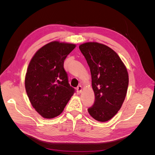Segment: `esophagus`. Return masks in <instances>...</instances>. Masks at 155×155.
Segmentation results:
<instances>
[{
	"label": "esophagus",
	"instance_id": "1",
	"mask_svg": "<svg viewBox=\"0 0 155 155\" xmlns=\"http://www.w3.org/2000/svg\"><path fill=\"white\" fill-rule=\"evenodd\" d=\"M77 90V93L78 94H79L81 92V91H82V87L81 86H78L76 88Z\"/></svg>",
	"mask_w": 155,
	"mask_h": 155
}]
</instances>
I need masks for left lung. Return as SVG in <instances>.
<instances>
[{"mask_svg": "<svg viewBox=\"0 0 155 155\" xmlns=\"http://www.w3.org/2000/svg\"><path fill=\"white\" fill-rule=\"evenodd\" d=\"M79 48L90 68L95 96L88 113L98 121H109L125 100L129 85L127 70L118 55L105 45L89 42Z\"/></svg>", "mask_w": 155, "mask_h": 155, "instance_id": "1", "label": "left lung"}]
</instances>
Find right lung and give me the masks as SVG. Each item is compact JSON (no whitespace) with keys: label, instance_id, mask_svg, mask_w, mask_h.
<instances>
[{"label":"right lung","instance_id":"add662e5","mask_svg":"<svg viewBox=\"0 0 155 155\" xmlns=\"http://www.w3.org/2000/svg\"><path fill=\"white\" fill-rule=\"evenodd\" d=\"M76 45L53 41L37 50L27 69L25 88L31 105L45 118L59 116L75 92L64 61Z\"/></svg>","mask_w":155,"mask_h":155}]
</instances>
